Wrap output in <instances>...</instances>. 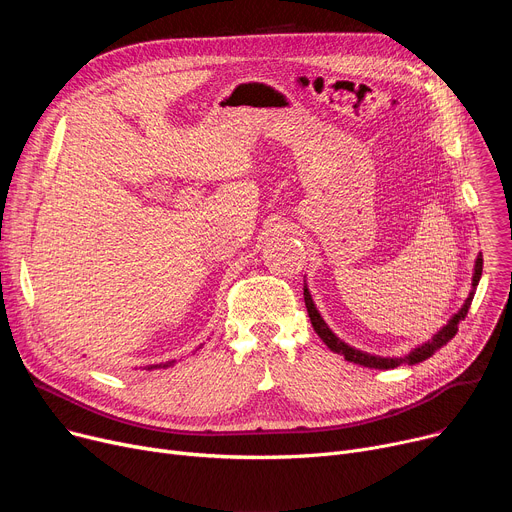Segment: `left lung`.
<instances>
[{"mask_svg": "<svg viewBox=\"0 0 512 512\" xmlns=\"http://www.w3.org/2000/svg\"><path fill=\"white\" fill-rule=\"evenodd\" d=\"M481 270H483V257H481V253H479L477 259H475V267H473L471 292H469L467 301L463 303V307L450 317V321H448V324H446L440 332L434 334L432 340H427V342L415 346L413 351H411L409 355H405V357H378V355H369V353L357 351L355 346H348L346 342H342V340L328 328L324 317L319 315V311H317V307H315V303H313V299H311V292H309L307 284H305V288H303L305 307H307V313H309V317H311V326H313V330L317 332V336L326 342V346L330 348V351L342 355L346 361L363 365V367H371V369H394V367H398V365H402V363L415 365V363H421V361L432 357V355L438 351V348H442L444 344H448V342L454 338V334L459 332V321H463V319L467 317V313H469V307H471V301H473L475 288H477L479 278H481Z\"/></svg>", "mask_w": 512, "mask_h": 512, "instance_id": "8db88e82", "label": "left lung"}]
</instances>
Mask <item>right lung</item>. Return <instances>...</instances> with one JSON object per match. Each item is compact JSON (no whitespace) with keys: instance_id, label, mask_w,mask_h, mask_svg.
Masks as SVG:
<instances>
[{"instance_id":"right-lung-1","label":"right lung","mask_w":512,"mask_h":512,"mask_svg":"<svg viewBox=\"0 0 512 512\" xmlns=\"http://www.w3.org/2000/svg\"><path fill=\"white\" fill-rule=\"evenodd\" d=\"M170 365H174V361H168V363H159V365H149L147 369H159V367H170Z\"/></svg>"}]
</instances>
